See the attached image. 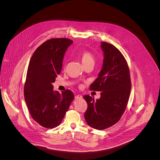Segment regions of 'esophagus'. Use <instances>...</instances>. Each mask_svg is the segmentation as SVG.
<instances>
[{"label":"esophagus","mask_w":160,"mask_h":160,"mask_svg":"<svg viewBox=\"0 0 160 160\" xmlns=\"http://www.w3.org/2000/svg\"><path fill=\"white\" fill-rule=\"evenodd\" d=\"M82 98V96L81 95H77L75 96V98L76 99H79V98Z\"/></svg>","instance_id":"34e87169"}]
</instances>
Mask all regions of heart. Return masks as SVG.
<instances>
[{
  "mask_svg": "<svg viewBox=\"0 0 160 160\" xmlns=\"http://www.w3.org/2000/svg\"><path fill=\"white\" fill-rule=\"evenodd\" d=\"M81 60L84 66H86L89 64H93L94 63V57L90 52L84 51L81 53L80 55Z\"/></svg>",
  "mask_w": 160,
  "mask_h": 160,
  "instance_id": "b5f03b06",
  "label": "heart"
}]
</instances>
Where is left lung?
<instances>
[{"mask_svg":"<svg viewBox=\"0 0 160 160\" xmlns=\"http://www.w3.org/2000/svg\"><path fill=\"white\" fill-rule=\"evenodd\" d=\"M103 62L90 90L101 91L100 98H83L88 103L84 118L92 128L103 130L115 124L124 113L131 89L129 69L121 52L111 44L102 42Z\"/></svg>","mask_w":160,"mask_h":160,"instance_id":"left-lung-1","label":"left lung"}]
</instances>
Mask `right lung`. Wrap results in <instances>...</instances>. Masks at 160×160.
Masks as SVG:
<instances>
[{"instance_id":"obj_1","label":"right lung","mask_w":160,"mask_h":160,"mask_svg":"<svg viewBox=\"0 0 160 160\" xmlns=\"http://www.w3.org/2000/svg\"><path fill=\"white\" fill-rule=\"evenodd\" d=\"M72 42L67 38L49 39L35 50L29 62L24 99L32 118L46 128L60 124L74 99L70 90L59 93L53 90L52 84L60 74L65 53Z\"/></svg>"}]
</instances>
